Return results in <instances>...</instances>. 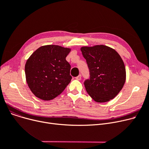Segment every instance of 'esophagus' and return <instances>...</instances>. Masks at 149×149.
<instances>
[{
  "mask_svg": "<svg viewBox=\"0 0 149 149\" xmlns=\"http://www.w3.org/2000/svg\"><path fill=\"white\" fill-rule=\"evenodd\" d=\"M81 79V75H79V76H77L75 77V79L77 80H80Z\"/></svg>",
  "mask_w": 149,
  "mask_h": 149,
  "instance_id": "obj_1",
  "label": "esophagus"
}]
</instances>
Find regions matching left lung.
<instances>
[{
	"label": "left lung",
	"instance_id": "8db88e82",
	"mask_svg": "<svg viewBox=\"0 0 149 149\" xmlns=\"http://www.w3.org/2000/svg\"><path fill=\"white\" fill-rule=\"evenodd\" d=\"M86 60L90 77L84 82L91 97L98 103L114 98L126 81V68L118 53L105 45L81 48Z\"/></svg>",
	"mask_w": 149,
	"mask_h": 149
}]
</instances>
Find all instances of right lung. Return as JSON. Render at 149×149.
Instances as JSON below:
<instances>
[{"label": "right lung", "instance_id": "right-lung-1", "mask_svg": "<svg viewBox=\"0 0 149 149\" xmlns=\"http://www.w3.org/2000/svg\"><path fill=\"white\" fill-rule=\"evenodd\" d=\"M70 49L58 45L40 47L27 60L26 80L35 96L51 100L59 95L72 79L66 57Z\"/></svg>", "mask_w": 149, "mask_h": 149}]
</instances>
